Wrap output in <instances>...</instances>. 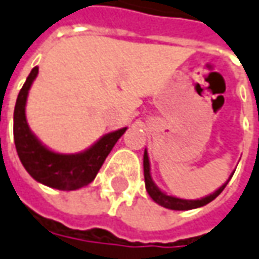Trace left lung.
Returning a JSON list of instances; mask_svg holds the SVG:
<instances>
[{"mask_svg": "<svg viewBox=\"0 0 259 259\" xmlns=\"http://www.w3.org/2000/svg\"><path fill=\"white\" fill-rule=\"evenodd\" d=\"M232 177V174H231ZM144 178H145V188L148 191V194H150V197L157 204H159L161 206H164V208H168V209H175V211H187V209H194V208H199V206H204L206 205L208 202H211L212 199H215L221 192L224 191V188L227 187V184L228 181L224 184L223 187H220L218 190L215 191L214 194H211V195H208L205 198H201V199H181V198H175V197H169V195H166L164 194L161 190H158L157 185L152 182V178H151L150 174V159H148V154H147V151L144 152Z\"/></svg>", "mask_w": 259, "mask_h": 259, "instance_id": "left-lung-1", "label": "left lung"}]
</instances>
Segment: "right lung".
I'll list each match as a JSON object with an SVG mask.
<instances>
[{"mask_svg": "<svg viewBox=\"0 0 259 259\" xmlns=\"http://www.w3.org/2000/svg\"><path fill=\"white\" fill-rule=\"evenodd\" d=\"M38 74V67L29 72L22 85L14 109V142L24 168L35 181L55 190L72 191L94 181L105 158L126 128L107 134L90 150L81 154L65 155L45 148L29 131L25 119V102L29 87Z\"/></svg>", "mask_w": 259, "mask_h": 259, "instance_id": "add662e5", "label": "right lung"}]
</instances>
